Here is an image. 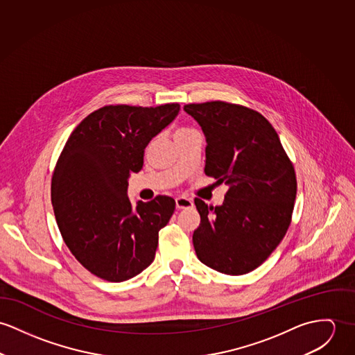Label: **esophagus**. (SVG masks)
<instances>
[{"instance_id":"esophagus-1","label":"esophagus","mask_w":355,"mask_h":355,"mask_svg":"<svg viewBox=\"0 0 355 355\" xmlns=\"http://www.w3.org/2000/svg\"><path fill=\"white\" fill-rule=\"evenodd\" d=\"M175 205H177L178 209H187V208L193 207V201L188 197H177L175 198Z\"/></svg>"}]
</instances>
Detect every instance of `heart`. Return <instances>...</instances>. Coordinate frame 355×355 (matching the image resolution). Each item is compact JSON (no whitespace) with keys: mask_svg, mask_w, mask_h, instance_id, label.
<instances>
[{"mask_svg":"<svg viewBox=\"0 0 355 355\" xmlns=\"http://www.w3.org/2000/svg\"><path fill=\"white\" fill-rule=\"evenodd\" d=\"M188 130H191V129H180V130H177L175 133H182V132H188Z\"/></svg>","mask_w":355,"mask_h":355,"instance_id":"obj_1","label":"heart"}]
</instances>
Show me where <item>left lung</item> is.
<instances>
[{
  "label": "left lung",
  "instance_id": "left-lung-1",
  "mask_svg": "<svg viewBox=\"0 0 355 355\" xmlns=\"http://www.w3.org/2000/svg\"><path fill=\"white\" fill-rule=\"evenodd\" d=\"M184 110L204 132L205 174L229 187L222 205L195 198L197 257L226 275L248 274L270 257L291 223L294 166L260 113L222 101L185 105Z\"/></svg>",
  "mask_w": 355,
  "mask_h": 355
}]
</instances>
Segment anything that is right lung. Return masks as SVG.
I'll use <instances>...</instances> for the list:
<instances>
[{"instance_id":"1","label":"right lung","mask_w":355,"mask_h":355,"mask_svg":"<svg viewBox=\"0 0 355 355\" xmlns=\"http://www.w3.org/2000/svg\"><path fill=\"white\" fill-rule=\"evenodd\" d=\"M180 112L110 105L87 116L71 133L51 178V204L64 242L80 264L107 282H123L155 259L159 230L175 201L128 198V178L139 173L144 148Z\"/></svg>"}]
</instances>
